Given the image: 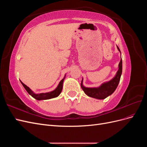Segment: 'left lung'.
Instances as JSON below:
<instances>
[{"instance_id": "left-lung-1", "label": "left lung", "mask_w": 147, "mask_h": 147, "mask_svg": "<svg viewBox=\"0 0 147 147\" xmlns=\"http://www.w3.org/2000/svg\"><path fill=\"white\" fill-rule=\"evenodd\" d=\"M118 51L121 53L118 47L117 46ZM122 74V59L120 60L118 64V70L115 76L110 81L102 83L99 87L96 88H86L83 86V78L81 83V87L85 94L89 97H93L97 99H104L106 97L112 94L116 90Z\"/></svg>"}]
</instances>
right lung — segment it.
Returning a JSON list of instances; mask_svg holds the SVG:
<instances>
[{
    "mask_svg": "<svg viewBox=\"0 0 147 147\" xmlns=\"http://www.w3.org/2000/svg\"><path fill=\"white\" fill-rule=\"evenodd\" d=\"M65 74L64 77L62 79V80H61V82H59V83L57 85V88L55 89V90H53L52 91L48 92H45V93H39V94H35L25 84H24L23 82H22L20 80V82L21 83V84H23V86H24V88H25V90H26L29 94L33 97L34 99H37L38 100H46V99H52V98H55V97H56L58 96L62 91V90H63V82L65 77Z\"/></svg>",
    "mask_w": 147,
    "mask_h": 147,
    "instance_id": "add662e5",
    "label": "right lung"
}]
</instances>
